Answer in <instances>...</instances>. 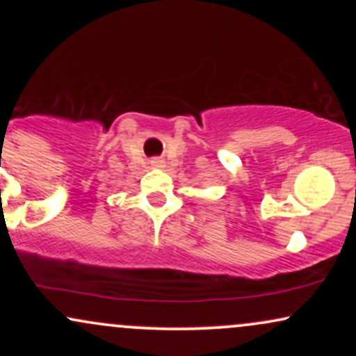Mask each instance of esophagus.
<instances>
[{
	"mask_svg": "<svg viewBox=\"0 0 356 356\" xmlns=\"http://www.w3.org/2000/svg\"><path fill=\"white\" fill-rule=\"evenodd\" d=\"M150 165H152L154 169H162V167H164V161H161V159H154V161L150 162Z\"/></svg>",
	"mask_w": 356,
	"mask_h": 356,
	"instance_id": "34e87169",
	"label": "esophagus"
}]
</instances>
